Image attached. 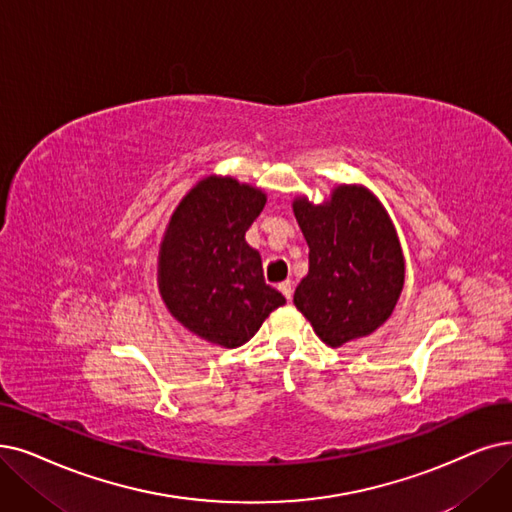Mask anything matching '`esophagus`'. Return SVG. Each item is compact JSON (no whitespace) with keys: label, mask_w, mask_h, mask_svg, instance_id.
<instances>
[{"label":"esophagus","mask_w":512,"mask_h":512,"mask_svg":"<svg viewBox=\"0 0 512 512\" xmlns=\"http://www.w3.org/2000/svg\"><path fill=\"white\" fill-rule=\"evenodd\" d=\"M277 288H279V292L285 296V298H288V300H292V281H281L279 285H277Z\"/></svg>","instance_id":"34e87169"}]
</instances>
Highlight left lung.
I'll list each match as a JSON object with an SVG mask.
<instances>
[{
	"mask_svg": "<svg viewBox=\"0 0 512 512\" xmlns=\"http://www.w3.org/2000/svg\"><path fill=\"white\" fill-rule=\"evenodd\" d=\"M292 210L309 243L296 309L332 349L370 336L391 317L405 283L401 241L382 201L353 182L321 203L298 195Z\"/></svg>",
	"mask_w": 512,
	"mask_h": 512,
	"instance_id": "1",
	"label": "left lung"
}]
</instances>
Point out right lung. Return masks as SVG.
<instances>
[{"label":"right lung","instance_id":"add662e5","mask_svg":"<svg viewBox=\"0 0 512 512\" xmlns=\"http://www.w3.org/2000/svg\"><path fill=\"white\" fill-rule=\"evenodd\" d=\"M267 193L233 176L210 174L180 199L157 258L159 294L189 332L222 349L248 342L285 298L264 283L245 231Z\"/></svg>","mask_w":512,"mask_h":512}]
</instances>
